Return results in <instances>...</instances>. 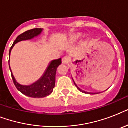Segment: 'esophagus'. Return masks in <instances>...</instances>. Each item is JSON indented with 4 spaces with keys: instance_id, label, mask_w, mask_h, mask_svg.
Wrapping results in <instances>:
<instances>
[{
    "instance_id": "34e87169",
    "label": "esophagus",
    "mask_w": 128,
    "mask_h": 128,
    "mask_svg": "<svg viewBox=\"0 0 128 128\" xmlns=\"http://www.w3.org/2000/svg\"><path fill=\"white\" fill-rule=\"evenodd\" d=\"M62 61L63 64H68V63L70 62V59L68 58V57H67V56H65V57H64V58H62Z\"/></svg>"
}]
</instances>
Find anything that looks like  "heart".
Listing matches in <instances>:
<instances>
[{
    "mask_svg": "<svg viewBox=\"0 0 128 128\" xmlns=\"http://www.w3.org/2000/svg\"><path fill=\"white\" fill-rule=\"evenodd\" d=\"M82 34L80 33H77V34H74L68 37V38L67 39L68 42L69 43H74L76 42V41H78L79 39L82 37Z\"/></svg>",
    "mask_w": 128,
    "mask_h": 128,
    "instance_id": "b5f03b06",
    "label": "heart"
}]
</instances>
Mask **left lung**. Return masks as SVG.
Returning a JSON list of instances; mask_svg holds the SVG:
<instances>
[{
    "label": "left lung",
    "mask_w": 128,
    "mask_h": 128,
    "mask_svg": "<svg viewBox=\"0 0 128 128\" xmlns=\"http://www.w3.org/2000/svg\"><path fill=\"white\" fill-rule=\"evenodd\" d=\"M72 80H73V81H74V84H75V86H76V88H78V89L79 90H80V92H83V93L89 94H99V92H98V93H96H96H92V92H86V91H84V90H82L80 89V88L78 87V86H77V84H76V83H75V82H74V79H73V78H72Z\"/></svg>",
    "instance_id": "8db88e82"
}]
</instances>
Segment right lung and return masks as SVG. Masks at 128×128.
Segmentation results:
<instances>
[{"label": "right lung", "instance_id": "1", "mask_svg": "<svg viewBox=\"0 0 128 128\" xmlns=\"http://www.w3.org/2000/svg\"><path fill=\"white\" fill-rule=\"evenodd\" d=\"M42 31V28H34L26 31L22 34L19 35L14 40L12 46H11L10 51H9V57L10 56L11 50L16 43L20 41L28 40L34 38L35 37L40 35ZM8 63L13 82L18 90L21 93H22L24 95L27 96L28 97L40 98L48 96L53 92V89L55 86V82H56V70L58 66L62 64V59L59 58L57 60L51 61L48 64V67L45 70L43 75L41 76V78L37 80L36 82L33 83L32 84L28 86L22 85L17 82L13 75L10 66V58H9Z\"/></svg>", "mask_w": 128, "mask_h": 128}]
</instances>
